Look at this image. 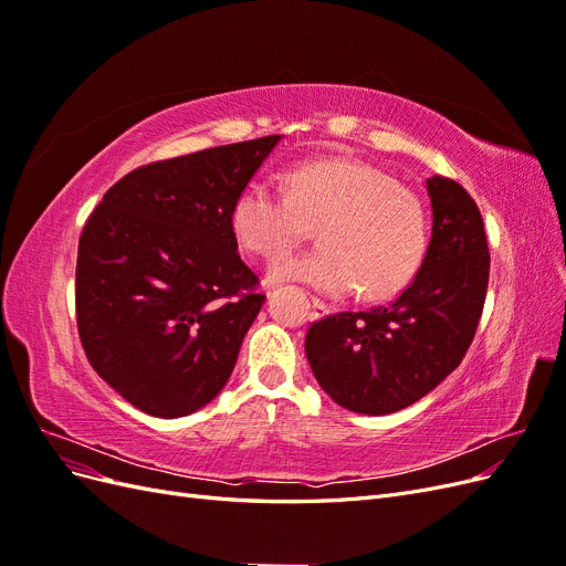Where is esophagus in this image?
Listing matches in <instances>:
<instances>
[{"label":"esophagus","instance_id":"esophagus-1","mask_svg":"<svg viewBox=\"0 0 566 566\" xmlns=\"http://www.w3.org/2000/svg\"><path fill=\"white\" fill-rule=\"evenodd\" d=\"M328 312H331L328 304H325L318 297H312V318H321V316H325Z\"/></svg>","mask_w":566,"mask_h":566}]
</instances>
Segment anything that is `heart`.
I'll return each mask as SVG.
<instances>
[{"label": "heart", "mask_w": 566, "mask_h": 566, "mask_svg": "<svg viewBox=\"0 0 566 566\" xmlns=\"http://www.w3.org/2000/svg\"><path fill=\"white\" fill-rule=\"evenodd\" d=\"M318 228L323 249L281 258L271 279H295L321 293L389 300L413 283L430 248V214L410 188L354 160L297 165L287 191L250 181L231 208V229L245 250L273 260Z\"/></svg>", "instance_id": "1"}]
</instances>
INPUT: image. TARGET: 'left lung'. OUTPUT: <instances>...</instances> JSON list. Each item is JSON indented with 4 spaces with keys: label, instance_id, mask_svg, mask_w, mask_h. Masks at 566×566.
Returning a JSON list of instances; mask_svg holds the SVG:
<instances>
[{
    "label": "left lung",
    "instance_id": "8db88e82",
    "mask_svg": "<svg viewBox=\"0 0 566 566\" xmlns=\"http://www.w3.org/2000/svg\"><path fill=\"white\" fill-rule=\"evenodd\" d=\"M427 256L389 306L337 312L304 337L318 385L342 408L387 416L430 394L468 354L484 312L491 254L482 212L458 181L427 179Z\"/></svg>",
    "mask_w": 566,
    "mask_h": 566
}]
</instances>
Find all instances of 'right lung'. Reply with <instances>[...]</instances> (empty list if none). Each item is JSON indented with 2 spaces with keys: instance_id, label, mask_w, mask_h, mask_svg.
<instances>
[{
  "instance_id": "obj_1",
  "label": "right lung",
  "mask_w": 566,
  "mask_h": 566,
  "mask_svg": "<svg viewBox=\"0 0 566 566\" xmlns=\"http://www.w3.org/2000/svg\"><path fill=\"white\" fill-rule=\"evenodd\" d=\"M281 136L148 163L113 184L80 233L75 314L92 368L156 418L210 403L262 310L231 208Z\"/></svg>"
}]
</instances>
